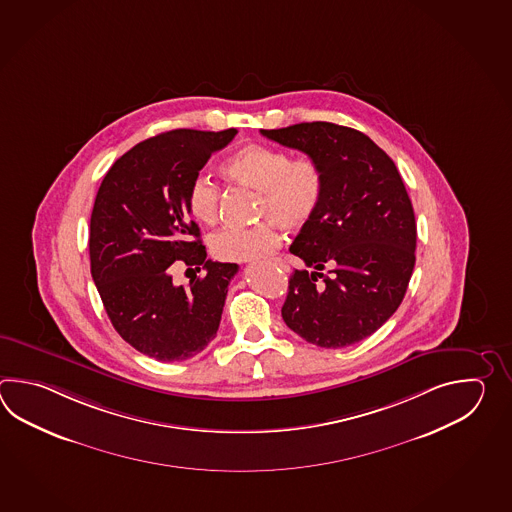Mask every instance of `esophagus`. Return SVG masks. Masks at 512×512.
Here are the masks:
<instances>
[{
  "label": "esophagus",
  "instance_id": "esophagus-1",
  "mask_svg": "<svg viewBox=\"0 0 512 512\" xmlns=\"http://www.w3.org/2000/svg\"><path fill=\"white\" fill-rule=\"evenodd\" d=\"M274 263H276L280 269H283V271H289V265H287V263H283L282 260H274Z\"/></svg>",
  "mask_w": 512,
  "mask_h": 512
}]
</instances>
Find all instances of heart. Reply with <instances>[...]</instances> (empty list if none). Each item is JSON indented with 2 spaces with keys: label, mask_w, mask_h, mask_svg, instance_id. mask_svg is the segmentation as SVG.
I'll list each match as a JSON object with an SVG mask.
<instances>
[{
  "label": "heart",
  "mask_w": 512,
  "mask_h": 512,
  "mask_svg": "<svg viewBox=\"0 0 512 512\" xmlns=\"http://www.w3.org/2000/svg\"><path fill=\"white\" fill-rule=\"evenodd\" d=\"M223 174L260 192L258 216L269 219L254 227H225L210 238V251L223 261H256L282 245L278 223L302 229L315 219L324 197V174L315 159L289 157L280 148L247 144L223 164ZM190 216L212 225L219 214L218 186L196 177L186 194Z\"/></svg>",
  "instance_id": "obj_1"
}]
</instances>
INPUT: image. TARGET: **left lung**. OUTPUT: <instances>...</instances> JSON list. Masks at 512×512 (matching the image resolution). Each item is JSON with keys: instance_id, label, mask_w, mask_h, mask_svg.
I'll list each match as a JSON object with an SVG mask.
<instances>
[{"instance_id": "left-lung-1", "label": "left lung", "mask_w": 512, "mask_h": 512, "mask_svg": "<svg viewBox=\"0 0 512 512\" xmlns=\"http://www.w3.org/2000/svg\"><path fill=\"white\" fill-rule=\"evenodd\" d=\"M261 135L309 155L324 174L322 205L289 247L313 271L291 274L283 322L320 348L357 344L397 311L414 271L417 227L403 179L353 128L302 122Z\"/></svg>"}]
</instances>
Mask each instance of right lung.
<instances>
[{
	"label": "right lung",
	"mask_w": 512,
	"mask_h": 512,
	"mask_svg": "<svg viewBox=\"0 0 512 512\" xmlns=\"http://www.w3.org/2000/svg\"><path fill=\"white\" fill-rule=\"evenodd\" d=\"M236 133L155 135L117 159L98 188L89 225L91 276L117 333L152 359H190L218 333L240 267L207 260L186 194L210 155ZM175 260L206 274L175 286L169 274Z\"/></svg>",
	"instance_id": "1"
}]
</instances>
